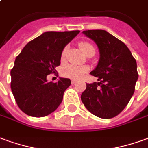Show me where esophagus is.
<instances>
[{"mask_svg": "<svg viewBox=\"0 0 148 148\" xmlns=\"http://www.w3.org/2000/svg\"><path fill=\"white\" fill-rule=\"evenodd\" d=\"M76 82H77V80H74V79H72V80H71V83H72V84H75Z\"/></svg>", "mask_w": 148, "mask_h": 148, "instance_id": "esophagus-1", "label": "esophagus"}]
</instances>
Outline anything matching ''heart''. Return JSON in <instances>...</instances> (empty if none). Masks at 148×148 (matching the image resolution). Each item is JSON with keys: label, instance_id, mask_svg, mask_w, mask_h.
Masks as SVG:
<instances>
[{"label": "heart", "instance_id": "b5f03b06", "mask_svg": "<svg viewBox=\"0 0 148 148\" xmlns=\"http://www.w3.org/2000/svg\"><path fill=\"white\" fill-rule=\"evenodd\" d=\"M79 48L82 49V51L86 55L90 51L94 50L95 51V47L91 43L87 42H81L79 44ZM67 47H65L61 54L62 60H63L66 53ZM89 71V67L86 66H79V65H75V64H69L66 66L62 68V74L65 77L71 78V79H80L84 76Z\"/></svg>", "mask_w": 148, "mask_h": 148}]
</instances>
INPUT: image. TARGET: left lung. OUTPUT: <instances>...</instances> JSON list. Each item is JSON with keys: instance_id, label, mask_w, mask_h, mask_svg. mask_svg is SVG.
<instances>
[{"instance_id": "obj_1", "label": "left lung", "mask_w": 148, "mask_h": 148, "mask_svg": "<svg viewBox=\"0 0 148 148\" xmlns=\"http://www.w3.org/2000/svg\"><path fill=\"white\" fill-rule=\"evenodd\" d=\"M82 33L98 45L100 58L90 72L99 82L86 83L82 102L97 117H115L127 106L135 92L139 77L136 61L127 46L108 32L95 29Z\"/></svg>"}]
</instances>
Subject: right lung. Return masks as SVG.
<instances>
[{
	"mask_svg": "<svg viewBox=\"0 0 148 148\" xmlns=\"http://www.w3.org/2000/svg\"><path fill=\"white\" fill-rule=\"evenodd\" d=\"M79 32H45L29 42L16 57L10 72L11 90L24 113L44 117L61 104L71 79L60 77L58 82H48L46 77L56 73L62 49Z\"/></svg>",
	"mask_w": 148,
	"mask_h": 148,
	"instance_id": "add662e5",
	"label": "right lung"
}]
</instances>
